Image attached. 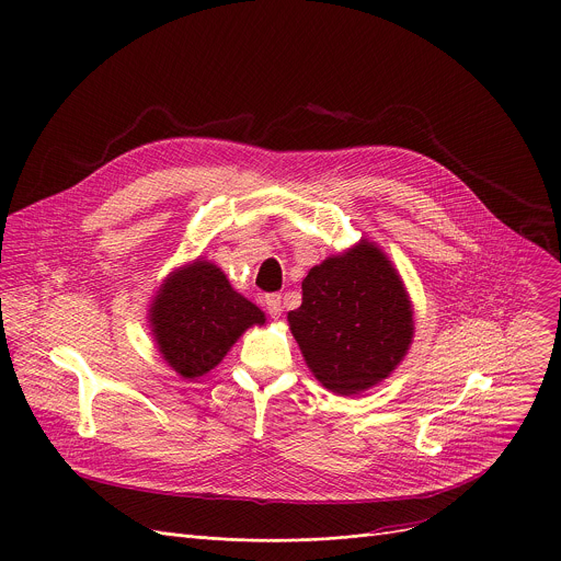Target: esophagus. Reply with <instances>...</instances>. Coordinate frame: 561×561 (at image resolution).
Instances as JSON below:
<instances>
[{
	"instance_id": "esophagus-1",
	"label": "esophagus",
	"mask_w": 561,
	"mask_h": 561,
	"mask_svg": "<svg viewBox=\"0 0 561 561\" xmlns=\"http://www.w3.org/2000/svg\"><path fill=\"white\" fill-rule=\"evenodd\" d=\"M264 306L273 319H277L282 314V297L279 295H266Z\"/></svg>"
}]
</instances>
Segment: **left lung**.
<instances>
[{
  "mask_svg": "<svg viewBox=\"0 0 561 561\" xmlns=\"http://www.w3.org/2000/svg\"><path fill=\"white\" fill-rule=\"evenodd\" d=\"M414 310L388 255L360 240L310 268L288 325L314 379L341 397L388 379L414 336Z\"/></svg>",
  "mask_w": 561,
  "mask_h": 561,
  "instance_id": "left-lung-1",
  "label": "left lung"
}]
</instances>
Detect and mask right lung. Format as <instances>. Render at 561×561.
Listing matches in <instances>:
<instances>
[{
  "mask_svg": "<svg viewBox=\"0 0 561 561\" xmlns=\"http://www.w3.org/2000/svg\"><path fill=\"white\" fill-rule=\"evenodd\" d=\"M151 332L162 358L182 379H198L214 369L264 312L236 293L211 262L196 260L173 271L149 308Z\"/></svg>",
  "mask_w": 561,
  "mask_h": 561,
  "instance_id": "add662e5",
  "label": "right lung"
}]
</instances>
